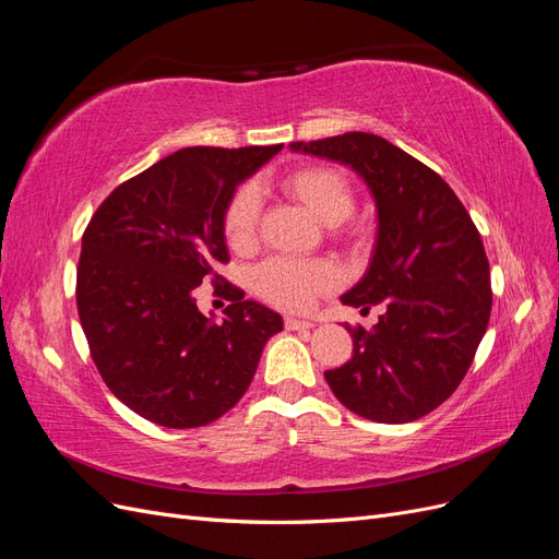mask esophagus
<instances>
[{"label": "esophagus", "mask_w": 559, "mask_h": 559, "mask_svg": "<svg viewBox=\"0 0 559 559\" xmlns=\"http://www.w3.org/2000/svg\"><path fill=\"white\" fill-rule=\"evenodd\" d=\"M314 324L308 319H296V317H284V329L289 331H306V329H312Z\"/></svg>", "instance_id": "esophagus-1"}]
</instances>
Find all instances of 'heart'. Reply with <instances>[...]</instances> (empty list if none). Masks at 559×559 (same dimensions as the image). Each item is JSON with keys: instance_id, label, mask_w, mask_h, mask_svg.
<instances>
[{"instance_id": "1", "label": "heart", "mask_w": 559, "mask_h": 559, "mask_svg": "<svg viewBox=\"0 0 559 559\" xmlns=\"http://www.w3.org/2000/svg\"><path fill=\"white\" fill-rule=\"evenodd\" d=\"M282 191L300 202L317 222L335 226L345 222L357 205V191L343 167L333 163H306L294 167L280 181ZM261 200L251 183L235 186L222 210V233L235 253H247L259 238ZM343 275L329 259L294 261L267 259L253 267L251 286L263 300L280 310L302 312L319 296L331 294Z\"/></svg>"}]
</instances>
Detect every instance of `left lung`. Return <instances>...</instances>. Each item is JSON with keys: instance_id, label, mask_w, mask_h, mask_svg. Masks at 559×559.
Returning <instances> with one entry per match:
<instances>
[{"instance_id": "left-lung-1", "label": "left lung", "mask_w": 559, "mask_h": 559, "mask_svg": "<svg viewBox=\"0 0 559 559\" xmlns=\"http://www.w3.org/2000/svg\"><path fill=\"white\" fill-rule=\"evenodd\" d=\"M292 148L352 165L380 218L373 263L343 302L384 312L373 331L347 326L352 359L324 378L366 419L425 417L460 386L487 329L492 289L480 233L441 175L378 134L345 132Z\"/></svg>"}]
</instances>
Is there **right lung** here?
Segmentation results:
<instances>
[{
  "mask_svg": "<svg viewBox=\"0 0 559 559\" xmlns=\"http://www.w3.org/2000/svg\"><path fill=\"white\" fill-rule=\"evenodd\" d=\"M273 146H189L118 183L83 230L76 308L111 394L170 429L205 427L242 399L282 317L218 275L228 263L222 210ZM226 283L214 325L194 292Z\"/></svg>",
  "mask_w": 559,
  "mask_h": 559,
  "instance_id": "1",
  "label": "right lung"
}]
</instances>
